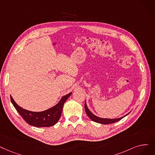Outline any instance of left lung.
Instances as JSON below:
<instances>
[{
  "instance_id": "left-lung-1",
  "label": "left lung",
  "mask_w": 155,
  "mask_h": 155,
  "mask_svg": "<svg viewBox=\"0 0 155 155\" xmlns=\"http://www.w3.org/2000/svg\"><path fill=\"white\" fill-rule=\"evenodd\" d=\"M85 112L87 113V116H88L92 121L94 122H95L96 123H99V124H113V123H115L118 121L120 120L121 119H122L124 117H126L128 114H129V113L127 114L126 115L122 117H120L118 118H115V119H110V118H99L96 115H94L93 113H92L91 112V111L88 109V107L87 106V104L86 102L85 103Z\"/></svg>"
}]
</instances>
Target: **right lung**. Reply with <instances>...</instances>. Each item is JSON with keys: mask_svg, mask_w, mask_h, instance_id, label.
Segmentation results:
<instances>
[{"mask_svg": "<svg viewBox=\"0 0 155 155\" xmlns=\"http://www.w3.org/2000/svg\"><path fill=\"white\" fill-rule=\"evenodd\" d=\"M71 93L62 97L59 102L51 108L40 112L30 111L25 110L18 106L11 96V101L17 111L25 122L30 125L37 127H51L55 125L61 115L64 103L71 96Z\"/></svg>", "mask_w": 155, "mask_h": 155, "instance_id": "add662e5", "label": "right lung"}]
</instances>
